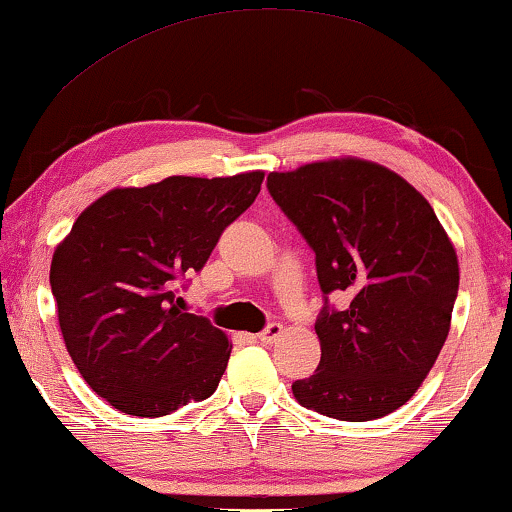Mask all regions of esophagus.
Listing matches in <instances>:
<instances>
[{
    "instance_id": "esophagus-1",
    "label": "esophagus",
    "mask_w": 512,
    "mask_h": 512,
    "mask_svg": "<svg viewBox=\"0 0 512 512\" xmlns=\"http://www.w3.org/2000/svg\"><path fill=\"white\" fill-rule=\"evenodd\" d=\"M281 335H284V325L270 323L263 332H258V339H261V344H274Z\"/></svg>"
}]
</instances>
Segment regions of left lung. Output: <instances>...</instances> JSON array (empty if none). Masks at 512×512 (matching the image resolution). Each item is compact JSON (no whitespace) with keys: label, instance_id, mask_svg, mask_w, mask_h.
Wrapping results in <instances>:
<instances>
[{"label":"left lung","instance_id":"obj_1","mask_svg":"<svg viewBox=\"0 0 512 512\" xmlns=\"http://www.w3.org/2000/svg\"><path fill=\"white\" fill-rule=\"evenodd\" d=\"M268 191L316 254L321 362L293 383L302 406L365 422L409 402L434 367L457 300V254L422 194L372 161L270 173ZM330 292L349 305L335 310Z\"/></svg>","mask_w":512,"mask_h":512}]
</instances>
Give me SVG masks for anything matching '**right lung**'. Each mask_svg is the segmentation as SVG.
<instances>
[{
    "mask_svg": "<svg viewBox=\"0 0 512 512\" xmlns=\"http://www.w3.org/2000/svg\"><path fill=\"white\" fill-rule=\"evenodd\" d=\"M261 182L254 170L113 189L55 249L50 288L66 351L117 411L159 418L217 390L231 344L207 318L182 311L177 291Z\"/></svg>",
    "mask_w": 512,
    "mask_h": 512,
    "instance_id": "1",
    "label": "right lung"
}]
</instances>
